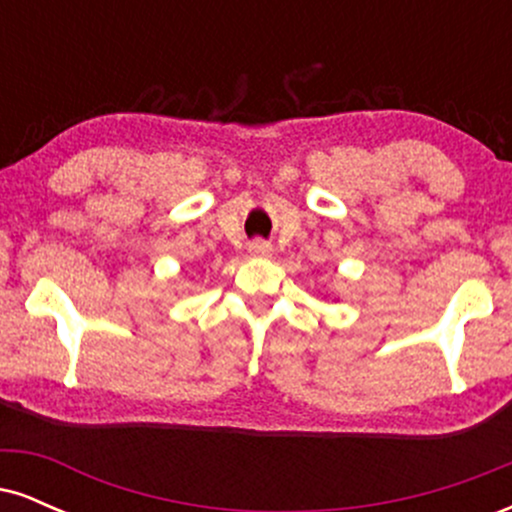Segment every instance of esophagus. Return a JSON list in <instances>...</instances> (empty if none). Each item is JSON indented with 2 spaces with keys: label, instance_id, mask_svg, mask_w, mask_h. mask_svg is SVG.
Listing matches in <instances>:
<instances>
[{
  "label": "esophagus",
  "instance_id": "obj_1",
  "mask_svg": "<svg viewBox=\"0 0 512 512\" xmlns=\"http://www.w3.org/2000/svg\"><path fill=\"white\" fill-rule=\"evenodd\" d=\"M248 250H250V255H255V257H272V252H274L272 245L264 243V240H252V243L248 245Z\"/></svg>",
  "mask_w": 512,
  "mask_h": 512
}]
</instances>
